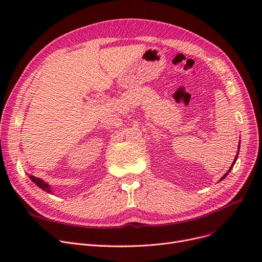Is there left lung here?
<instances>
[{"label": "left lung", "mask_w": 262, "mask_h": 262, "mask_svg": "<svg viewBox=\"0 0 262 262\" xmlns=\"http://www.w3.org/2000/svg\"><path fill=\"white\" fill-rule=\"evenodd\" d=\"M238 146H239L238 148H240V143H239V145H238ZM238 152H239V149H238ZM238 152H237V155H236V157H235V160H233V162H232V164H231V166H230L229 170H228V171H227V172H226V173H225V174L222 176V178H221V180H220V182H221V181H223V180H224V178H225V177L228 175V173L231 171V169L233 168V166H235V163H236V161H237V158H238V155H239V154H238Z\"/></svg>", "instance_id": "1"}]
</instances>
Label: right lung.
Segmentation results:
<instances>
[{
	"label": "right lung",
	"mask_w": 262,
	"mask_h": 262,
	"mask_svg": "<svg viewBox=\"0 0 262 262\" xmlns=\"http://www.w3.org/2000/svg\"><path fill=\"white\" fill-rule=\"evenodd\" d=\"M30 178L39 188H41V189L45 190V191H48L49 193H51V187H50V185H48L47 183H45L42 180H40V178H38V177L30 175Z\"/></svg>",
	"instance_id": "obj_1"
}]
</instances>
